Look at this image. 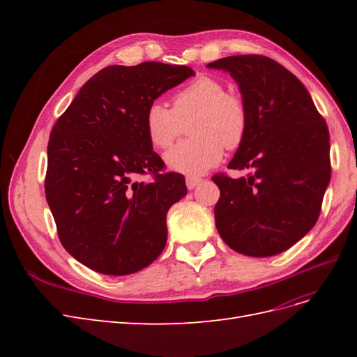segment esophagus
Here are the masks:
<instances>
[{
    "mask_svg": "<svg viewBox=\"0 0 357 357\" xmlns=\"http://www.w3.org/2000/svg\"><path fill=\"white\" fill-rule=\"evenodd\" d=\"M201 181H202L201 177L188 176V177H186V186H188V189H193V188H197Z\"/></svg>",
    "mask_w": 357,
    "mask_h": 357,
    "instance_id": "esophagus-1",
    "label": "esophagus"
}]
</instances>
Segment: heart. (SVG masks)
Instances as JSON below:
<instances>
[{
    "label": "heart",
    "instance_id": "obj_1",
    "mask_svg": "<svg viewBox=\"0 0 357 357\" xmlns=\"http://www.w3.org/2000/svg\"><path fill=\"white\" fill-rule=\"evenodd\" d=\"M186 125L192 137L169 150L165 160L174 171L202 174L219 164L223 146L235 150L243 144L248 131L247 104L219 79L199 75L172 95L171 109L153 102L144 116L146 135L159 150L174 144Z\"/></svg>",
    "mask_w": 357,
    "mask_h": 357
}]
</instances>
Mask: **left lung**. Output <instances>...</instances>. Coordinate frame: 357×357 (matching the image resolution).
<instances>
[{
  "mask_svg": "<svg viewBox=\"0 0 357 357\" xmlns=\"http://www.w3.org/2000/svg\"><path fill=\"white\" fill-rule=\"evenodd\" d=\"M208 67L228 71L248 109V131L229 168L218 172L215 228L232 250L274 256L316 225L331 180L329 129L305 86L274 59L236 55Z\"/></svg>",
  "mask_w": 357,
  "mask_h": 357,
  "instance_id": "8db88e82",
  "label": "left lung"
}]
</instances>
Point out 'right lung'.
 I'll return each mask as SVG.
<instances>
[{"mask_svg": "<svg viewBox=\"0 0 357 357\" xmlns=\"http://www.w3.org/2000/svg\"><path fill=\"white\" fill-rule=\"evenodd\" d=\"M193 74L162 62L102 68L52 129L46 199L63 248L96 273L132 274L164 250L167 213L188 189L183 174L165 172L144 116Z\"/></svg>", "mask_w": 357, "mask_h": 357, "instance_id": "right-lung-1", "label": "right lung"}]
</instances>
